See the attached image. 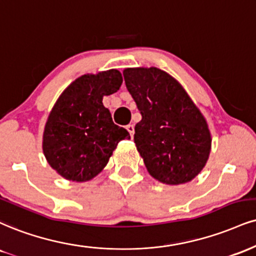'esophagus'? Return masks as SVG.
Masks as SVG:
<instances>
[{"mask_svg": "<svg viewBox=\"0 0 256 256\" xmlns=\"http://www.w3.org/2000/svg\"><path fill=\"white\" fill-rule=\"evenodd\" d=\"M126 130H128V132H130L131 137H134V126L132 124H128V126H126Z\"/></svg>", "mask_w": 256, "mask_h": 256, "instance_id": "34e87169", "label": "esophagus"}]
</instances>
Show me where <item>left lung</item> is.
Listing matches in <instances>:
<instances>
[{"label": "left lung", "mask_w": 256, "mask_h": 256, "mask_svg": "<svg viewBox=\"0 0 256 256\" xmlns=\"http://www.w3.org/2000/svg\"><path fill=\"white\" fill-rule=\"evenodd\" d=\"M142 120L134 143L154 178L167 184L193 180L211 152L206 119L182 86L158 68H128L122 72Z\"/></svg>", "instance_id": "obj_1"}]
</instances>
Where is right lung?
<instances>
[{
  "mask_svg": "<svg viewBox=\"0 0 256 256\" xmlns=\"http://www.w3.org/2000/svg\"><path fill=\"white\" fill-rule=\"evenodd\" d=\"M116 69L76 78L54 104L42 134V152L60 176L76 182L92 180L106 167L120 140L130 134L116 125L104 95L119 90Z\"/></svg>",
  "mask_w": 256,
  "mask_h": 256,
  "instance_id": "obj_1",
  "label": "right lung"
}]
</instances>
